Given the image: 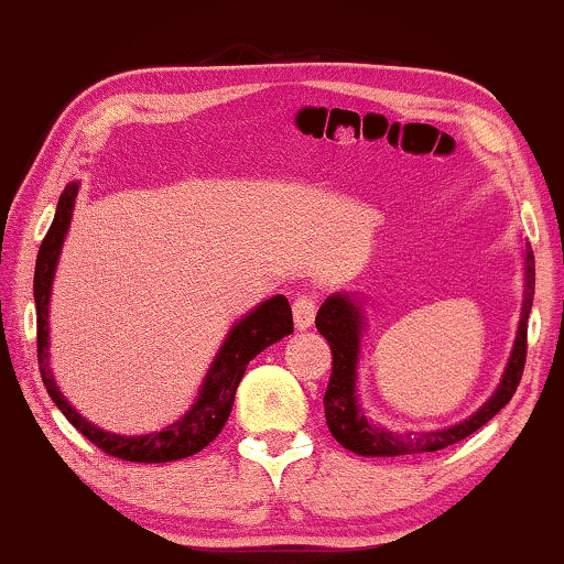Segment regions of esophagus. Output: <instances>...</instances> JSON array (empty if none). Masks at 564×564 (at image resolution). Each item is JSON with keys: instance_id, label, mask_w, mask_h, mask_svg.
Here are the masks:
<instances>
[{"instance_id": "esophagus-1", "label": "esophagus", "mask_w": 564, "mask_h": 564, "mask_svg": "<svg viewBox=\"0 0 564 564\" xmlns=\"http://www.w3.org/2000/svg\"><path fill=\"white\" fill-rule=\"evenodd\" d=\"M315 312H317V302L312 294H297V300H294L292 305V315H294V325L300 327V330H307V327L315 323Z\"/></svg>"}]
</instances>
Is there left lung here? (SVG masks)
Here are the masks:
<instances>
[{
	"label": "left lung",
	"mask_w": 564,
	"mask_h": 564,
	"mask_svg": "<svg viewBox=\"0 0 564 564\" xmlns=\"http://www.w3.org/2000/svg\"><path fill=\"white\" fill-rule=\"evenodd\" d=\"M527 267H524V305L522 319H519V330L514 340L512 358L507 362L505 378L487 403L476 411L469 421L458 423V426L431 431V433H391L376 429L368 423L366 415L360 413L358 398H355V366H358L360 350V310L345 297V294H333L319 307L315 325L319 335L325 337L333 350V372L330 383L325 391V419L330 433L348 452L360 456H409V454H429L441 452V448L458 444V441L471 436L479 431L484 423L491 421L505 405L512 401L519 380L524 372L527 360V317L532 310L534 297V254L527 247Z\"/></svg>",
	"instance_id": "left-lung-1"
}]
</instances>
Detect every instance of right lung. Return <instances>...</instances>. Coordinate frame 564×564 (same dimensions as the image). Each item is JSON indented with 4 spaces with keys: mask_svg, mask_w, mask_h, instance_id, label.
Returning a JSON list of instances; mask_svg holds the SVG:
<instances>
[{
    "mask_svg": "<svg viewBox=\"0 0 564 564\" xmlns=\"http://www.w3.org/2000/svg\"><path fill=\"white\" fill-rule=\"evenodd\" d=\"M75 196H77V184H67L63 196H59L57 202V214L55 219H52V227L47 229L45 239H42L40 245L37 264H34L37 362H40L42 383H45L47 393L52 401H55L57 409L65 413V419L70 421L73 426L90 441V444L98 446L100 452H106L108 456L123 458V462H135V464H163V462H178V458L194 456L202 452L204 446H209L212 441L219 436L224 423H227L234 405V393H237V386L241 376H245L249 360L294 330L290 302L288 297H282V294H274L272 300L262 302L254 312H249L245 319H239V323L231 327L229 337L224 340L219 355H216L209 372H206V380L202 386V393L196 398L194 409L188 411L181 421L171 423V426H166L163 431L149 433V436H116V433H108L98 426H93V423L85 421L83 415L65 401V395L59 393V388L47 366L50 288H52V276H55L59 249H63V239L67 234V227H70Z\"/></svg>",
    "mask_w": 564,
    "mask_h": 564,
    "instance_id": "obj_1",
    "label": "right lung"
}]
</instances>
